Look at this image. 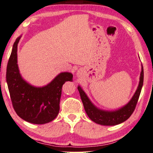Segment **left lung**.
<instances>
[{"instance_id": "8db88e82", "label": "left lung", "mask_w": 153, "mask_h": 153, "mask_svg": "<svg viewBox=\"0 0 153 153\" xmlns=\"http://www.w3.org/2000/svg\"><path fill=\"white\" fill-rule=\"evenodd\" d=\"M143 82V68L141 66V72L140 75V80L139 86L134 96L128 104L121 107L119 109L115 111H105L98 109L92 103L87 94L85 93L82 89L78 86L79 95L82 101L84 108L89 119L96 123L102 125V126H116L121 123L126 121L129 119L133 111H134L137 103L138 102L139 96H140L142 86Z\"/></svg>"}]
</instances>
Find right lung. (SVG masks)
I'll use <instances>...</instances> for the list:
<instances>
[{"instance_id":"obj_1","label":"right lung","mask_w":153,"mask_h":153,"mask_svg":"<svg viewBox=\"0 0 153 153\" xmlns=\"http://www.w3.org/2000/svg\"><path fill=\"white\" fill-rule=\"evenodd\" d=\"M19 36L13 45L7 63L6 80L13 107L17 115L25 121L45 124L54 120L59 111L62 86L73 80L71 73H61L48 85L35 87L22 78L17 64V46Z\"/></svg>"}]
</instances>
